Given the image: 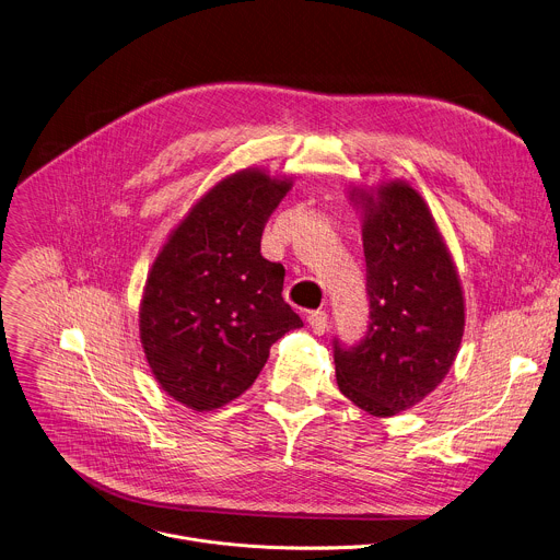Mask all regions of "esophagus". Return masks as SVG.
I'll use <instances>...</instances> for the list:
<instances>
[{"label":"esophagus","instance_id":"1","mask_svg":"<svg viewBox=\"0 0 560 560\" xmlns=\"http://www.w3.org/2000/svg\"><path fill=\"white\" fill-rule=\"evenodd\" d=\"M327 314L325 312H312L306 316V323H308V327L314 329V334H318V336H323L325 331H327Z\"/></svg>","mask_w":560,"mask_h":560}]
</instances>
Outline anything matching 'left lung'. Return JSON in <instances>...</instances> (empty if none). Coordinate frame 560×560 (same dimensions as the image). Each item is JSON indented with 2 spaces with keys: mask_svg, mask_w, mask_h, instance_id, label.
Listing matches in <instances>:
<instances>
[{
  "mask_svg": "<svg viewBox=\"0 0 560 560\" xmlns=\"http://www.w3.org/2000/svg\"><path fill=\"white\" fill-rule=\"evenodd\" d=\"M362 215L369 327L355 347L334 340L340 392L371 416L411 409L436 389L460 349L465 298L450 248L411 184L351 189Z\"/></svg>",
  "mask_w": 560,
  "mask_h": 560,
  "instance_id": "left-lung-1",
  "label": "left lung"
}]
</instances>
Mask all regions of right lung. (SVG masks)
<instances>
[{
    "mask_svg": "<svg viewBox=\"0 0 560 560\" xmlns=\"http://www.w3.org/2000/svg\"><path fill=\"white\" fill-rule=\"evenodd\" d=\"M293 186L244 168L220 179L171 231L140 302V340L160 387L213 411L252 387L271 345L302 320L282 298L284 267L260 254L269 215Z\"/></svg>",
    "mask_w": 560,
    "mask_h": 560,
    "instance_id": "right-lung-1",
    "label": "right lung"
}]
</instances>
